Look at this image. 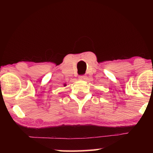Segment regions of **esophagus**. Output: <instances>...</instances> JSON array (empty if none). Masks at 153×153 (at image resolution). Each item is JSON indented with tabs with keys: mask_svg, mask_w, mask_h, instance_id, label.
<instances>
[{
	"mask_svg": "<svg viewBox=\"0 0 153 153\" xmlns=\"http://www.w3.org/2000/svg\"><path fill=\"white\" fill-rule=\"evenodd\" d=\"M79 79L81 80V81H84V80L86 79V76H79Z\"/></svg>",
	"mask_w": 153,
	"mask_h": 153,
	"instance_id": "1",
	"label": "esophagus"
}]
</instances>
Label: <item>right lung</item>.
I'll return each instance as SVG.
<instances>
[{
  "label": "right lung",
  "instance_id": "1",
  "mask_svg": "<svg viewBox=\"0 0 153 153\" xmlns=\"http://www.w3.org/2000/svg\"><path fill=\"white\" fill-rule=\"evenodd\" d=\"M64 86H66V84H64Z\"/></svg>",
  "mask_w": 153,
  "mask_h": 153
}]
</instances>
